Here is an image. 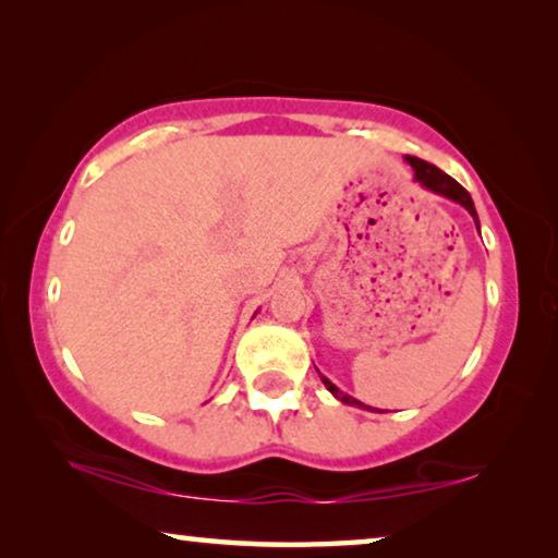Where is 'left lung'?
Returning a JSON list of instances; mask_svg holds the SVG:
<instances>
[{"instance_id": "8db88e82", "label": "left lung", "mask_w": 558, "mask_h": 558, "mask_svg": "<svg viewBox=\"0 0 558 558\" xmlns=\"http://www.w3.org/2000/svg\"><path fill=\"white\" fill-rule=\"evenodd\" d=\"M405 159H409V165L413 167V172H415V179H418V182H421L423 186L430 189V192L448 196V199H452V202H458V204L465 206V209L472 214V219H475V223H477L475 204H472L470 194H468L465 189H462V186L456 182V179L448 177L446 172H440V169H438L436 165L423 162V159H418V157H405ZM323 381H325L327 389L337 396L339 401H344V403H354V405H364V403H359L356 399H352V396H347V393L339 391L332 381L325 379V376H323ZM364 409H369V405H364Z\"/></svg>"}]
</instances>
